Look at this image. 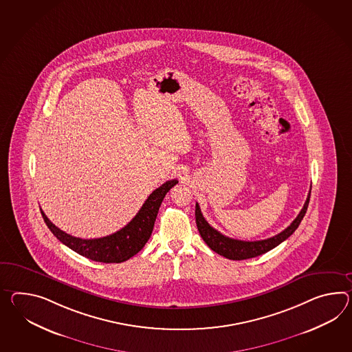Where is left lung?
Masks as SVG:
<instances>
[{
	"instance_id": "obj_1",
	"label": "left lung",
	"mask_w": 352,
	"mask_h": 352,
	"mask_svg": "<svg viewBox=\"0 0 352 352\" xmlns=\"http://www.w3.org/2000/svg\"><path fill=\"white\" fill-rule=\"evenodd\" d=\"M309 199H310V190H309L308 197H307V201L301 208L300 212L283 232L274 235L272 238L256 240V241L232 239L229 236H225L207 223L204 214L201 212V208L198 206V204H196V223H197L198 232L210 248L216 252L217 254L228 258V259L241 261V259L258 257L263 253H267L268 250L274 249V247H277L278 244H281L283 240L287 239L292 232L299 228L302 217L307 214Z\"/></svg>"
}]
</instances>
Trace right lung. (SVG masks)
Wrapping results in <instances>:
<instances>
[{"instance_id":"obj_1","label":"right lung","mask_w":352,"mask_h":352,"mask_svg":"<svg viewBox=\"0 0 352 352\" xmlns=\"http://www.w3.org/2000/svg\"><path fill=\"white\" fill-rule=\"evenodd\" d=\"M177 183V179L165 182L163 186L155 189L147 197L138 214L124 228L108 236L98 239H81L62 232L54 223H51V220L45 216L42 210L41 212L43 216L44 223H47L53 235L60 240V243L67 245L80 256H84L95 262L120 263L133 257L145 247L154 229L159 207L162 205L165 195Z\"/></svg>"}]
</instances>
